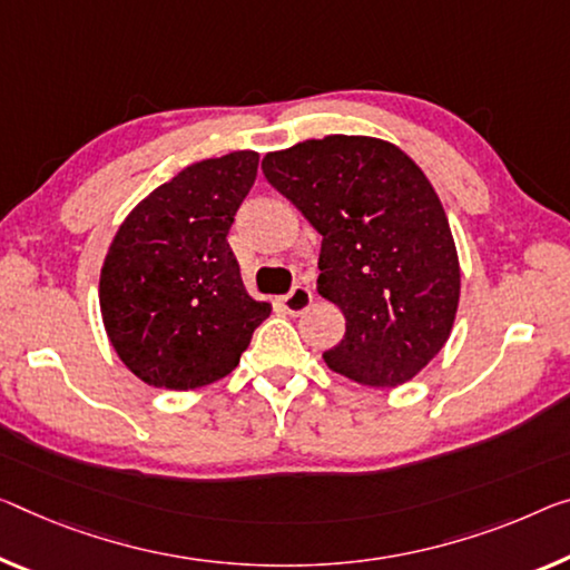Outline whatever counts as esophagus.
I'll return each instance as SVG.
<instances>
[{
	"mask_svg": "<svg viewBox=\"0 0 570 570\" xmlns=\"http://www.w3.org/2000/svg\"><path fill=\"white\" fill-rule=\"evenodd\" d=\"M311 303H313V293H311V287L303 285V283H297L291 293L279 297V305H283V308L287 313H293V315L303 313Z\"/></svg>",
	"mask_w": 570,
	"mask_h": 570,
	"instance_id": "obj_1",
	"label": "esophagus"
}]
</instances>
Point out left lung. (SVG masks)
Segmentation results:
<instances>
[{"instance_id":"left-lung-1","label":"left lung","mask_w":570,"mask_h":570,"mask_svg":"<svg viewBox=\"0 0 570 570\" xmlns=\"http://www.w3.org/2000/svg\"><path fill=\"white\" fill-rule=\"evenodd\" d=\"M262 173L323 236L318 293L346 334L328 370L397 387L441 352L459 308L449 218L425 173L397 145L328 135L267 153Z\"/></svg>"}]
</instances>
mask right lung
<instances>
[{
    "mask_svg": "<svg viewBox=\"0 0 570 570\" xmlns=\"http://www.w3.org/2000/svg\"><path fill=\"white\" fill-rule=\"evenodd\" d=\"M257 165L252 150L188 165L114 234L99 279L104 328L127 370L153 387L222 380L273 311L244 291L226 242Z\"/></svg>",
    "mask_w": 570,
    "mask_h": 570,
    "instance_id": "right-lung-1",
    "label": "right lung"
}]
</instances>
